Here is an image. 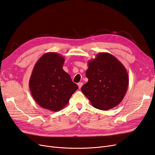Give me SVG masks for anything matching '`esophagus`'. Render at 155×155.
I'll return each instance as SVG.
<instances>
[{"instance_id":"esophagus-1","label":"esophagus","mask_w":155,"mask_h":155,"mask_svg":"<svg viewBox=\"0 0 155 155\" xmlns=\"http://www.w3.org/2000/svg\"><path fill=\"white\" fill-rule=\"evenodd\" d=\"M83 85V83L82 82H79L78 83V86L79 87V89H81L82 87V86Z\"/></svg>"}]
</instances>
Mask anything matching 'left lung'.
<instances>
[{
    "label": "left lung",
    "instance_id": "8db88e82",
    "mask_svg": "<svg viewBox=\"0 0 155 155\" xmlns=\"http://www.w3.org/2000/svg\"><path fill=\"white\" fill-rule=\"evenodd\" d=\"M87 84L82 92L98 109L108 110L121 102L127 93L129 78L125 67L110 54L101 52L88 62Z\"/></svg>",
    "mask_w": 155,
    "mask_h": 155
}]
</instances>
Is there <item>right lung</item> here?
<instances>
[{"label":"right lung","mask_w":155,"mask_h":155,"mask_svg":"<svg viewBox=\"0 0 155 155\" xmlns=\"http://www.w3.org/2000/svg\"><path fill=\"white\" fill-rule=\"evenodd\" d=\"M64 61L59 54L46 53L36 63L30 77L29 89L34 100L50 111L61 110L78 88L63 70Z\"/></svg>","instance_id":"1"}]
</instances>
